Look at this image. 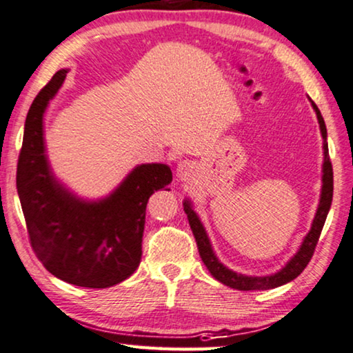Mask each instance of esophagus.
Here are the masks:
<instances>
[{"instance_id":"obj_1","label":"esophagus","mask_w":353,"mask_h":353,"mask_svg":"<svg viewBox=\"0 0 353 353\" xmlns=\"http://www.w3.org/2000/svg\"><path fill=\"white\" fill-rule=\"evenodd\" d=\"M194 172H196V165H194L191 161H183L180 162V165H178V176L185 181L194 175Z\"/></svg>"}]
</instances>
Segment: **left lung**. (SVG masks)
<instances>
[{"mask_svg": "<svg viewBox=\"0 0 353 353\" xmlns=\"http://www.w3.org/2000/svg\"><path fill=\"white\" fill-rule=\"evenodd\" d=\"M312 106L319 117V124L321 130V137L325 139L323 150H325V164H323V189H321V199L319 210H316L312 229L307 234V237L304 239L303 245H301V250L296 253V256L291 259V261L285 265V268L280 270L279 274L269 275V277H248V275H242L237 272H232L224 268V265L218 261L216 256L213 254V250L210 247V242H208V237L205 231H203V226L199 221L197 214L185 202V212L188 214L189 226L192 229L194 237H196L199 254H201L203 264L207 265V269L210 270L218 282L226 285V287H231L234 290H242V291H250V290H270L275 287H280V285H285L291 282V280L298 277V275L305 269V265L309 264L310 259L314 256L316 242H319L321 229H323V224L326 221V214L330 212L331 201H333V165H331L330 154H328V143H326V125L323 121V116H321L320 110L316 108V105L312 101Z\"/></svg>", "mask_w": 353, "mask_h": 353, "instance_id": "obj_1", "label": "left lung"}]
</instances>
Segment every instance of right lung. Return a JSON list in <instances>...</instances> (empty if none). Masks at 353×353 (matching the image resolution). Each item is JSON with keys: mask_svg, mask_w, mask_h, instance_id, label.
<instances>
[{"mask_svg": "<svg viewBox=\"0 0 353 353\" xmlns=\"http://www.w3.org/2000/svg\"><path fill=\"white\" fill-rule=\"evenodd\" d=\"M66 76L60 70L39 90L25 121L17 192L30 245L50 274L76 287L108 288L130 277L141 259L146 203L172 181L164 164L137 167L100 202H81L55 181L44 154L43 114Z\"/></svg>", "mask_w": 353, "mask_h": 353, "instance_id": "right-lung-1", "label": "right lung"}]
</instances>
